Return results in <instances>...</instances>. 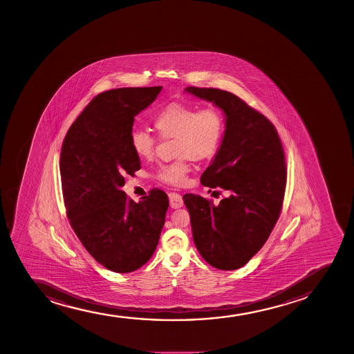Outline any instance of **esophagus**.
<instances>
[{
	"mask_svg": "<svg viewBox=\"0 0 354 354\" xmlns=\"http://www.w3.org/2000/svg\"><path fill=\"white\" fill-rule=\"evenodd\" d=\"M169 199H170V207L172 209L183 207V198L177 192H170L169 194Z\"/></svg>",
	"mask_w": 354,
	"mask_h": 354,
	"instance_id": "1",
	"label": "esophagus"
}]
</instances>
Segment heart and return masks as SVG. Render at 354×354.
I'll use <instances>...</instances> for the list:
<instances>
[{"mask_svg": "<svg viewBox=\"0 0 354 354\" xmlns=\"http://www.w3.org/2000/svg\"><path fill=\"white\" fill-rule=\"evenodd\" d=\"M153 127L162 139L175 138V162L160 164L157 178L172 185L187 183L190 171L187 159L212 158L220 147L225 129L224 117L215 107H204L171 102L158 111ZM131 147L139 158L150 159L155 155L156 137L145 130L132 131Z\"/></svg>", "mask_w": 354, "mask_h": 354, "instance_id": "obj_1", "label": "heart"}]
</instances>
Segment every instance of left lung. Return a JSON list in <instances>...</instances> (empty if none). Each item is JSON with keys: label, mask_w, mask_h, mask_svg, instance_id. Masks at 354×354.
Wrapping results in <instances>:
<instances>
[{"label": "left lung", "mask_w": 354, "mask_h": 354, "mask_svg": "<svg viewBox=\"0 0 354 354\" xmlns=\"http://www.w3.org/2000/svg\"><path fill=\"white\" fill-rule=\"evenodd\" d=\"M225 114V131L201 183L227 190L218 205L202 196H183L197 250L221 270L243 267L260 250L280 217L287 167L277 129L241 97L218 88H185Z\"/></svg>", "instance_id": "8db88e82"}]
</instances>
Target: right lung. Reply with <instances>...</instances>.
Listing matches in <instances>:
<instances>
[{
	"instance_id": "add662e5",
	"label": "right lung",
	"mask_w": 354,
	"mask_h": 354,
	"mask_svg": "<svg viewBox=\"0 0 354 354\" xmlns=\"http://www.w3.org/2000/svg\"><path fill=\"white\" fill-rule=\"evenodd\" d=\"M162 88L124 87L97 94L62 142L60 174L69 224L91 257L111 272H134L147 263L165 223V192L152 189L136 203L122 190L124 176L140 169L131 147L134 117Z\"/></svg>"
}]
</instances>
